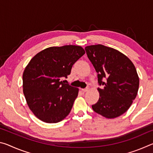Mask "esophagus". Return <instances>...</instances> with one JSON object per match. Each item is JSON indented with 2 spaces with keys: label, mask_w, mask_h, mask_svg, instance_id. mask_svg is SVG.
I'll return each instance as SVG.
<instances>
[{
  "label": "esophagus",
  "mask_w": 153,
  "mask_h": 153,
  "mask_svg": "<svg viewBox=\"0 0 153 153\" xmlns=\"http://www.w3.org/2000/svg\"><path fill=\"white\" fill-rule=\"evenodd\" d=\"M88 88H84V89H82V91L83 92H88Z\"/></svg>",
  "instance_id": "esophagus-1"
}]
</instances>
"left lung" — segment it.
Returning a JSON list of instances; mask_svg holds the SVG:
<instances>
[{"label":"left lung","instance_id":"8db88e82","mask_svg":"<svg viewBox=\"0 0 153 153\" xmlns=\"http://www.w3.org/2000/svg\"><path fill=\"white\" fill-rule=\"evenodd\" d=\"M85 50L98 74V84L103 86L98 88L99 99L92 109L106 118L117 117L128 110L138 94L136 67L128 56L113 48L97 45Z\"/></svg>","mask_w":153,"mask_h":153}]
</instances>
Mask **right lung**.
Returning <instances> with one entry per match:
<instances>
[{"label":"right lung","instance_id":"1","mask_svg":"<svg viewBox=\"0 0 153 153\" xmlns=\"http://www.w3.org/2000/svg\"><path fill=\"white\" fill-rule=\"evenodd\" d=\"M85 54L82 46H52L33 56L23 74V91L36 117L58 123L70 113L79 89L64 84L71 67Z\"/></svg>","mask_w":153,"mask_h":153}]
</instances>
